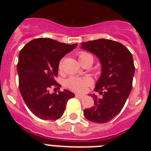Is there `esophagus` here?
<instances>
[{
  "instance_id": "obj_1",
  "label": "esophagus",
  "mask_w": 151,
  "mask_h": 151,
  "mask_svg": "<svg viewBox=\"0 0 151 151\" xmlns=\"http://www.w3.org/2000/svg\"><path fill=\"white\" fill-rule=\"evenodd\" d=\"M76 97H78V98H83V97H85V95H84V94H76Z\"/></svg>"
}]
</instances>
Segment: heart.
Segmentation results:
<instances>
[{
  "label": "heart",
  "mask_w": 151,
  "mask_h": 151,
  "mask_svg": "<svg viewBox=\"0 0 151 151\" xmlns=\"http://www.w3.org/2000/svg\"><path fill=\"white\" fill-rule=\"evenodd\" d=\"M78 57L81 63H82L84 61L89 59V58L93 59V57H92L91 54L85 51H80L78 54ZM62 67L63 60H60L59 63V69H62ZM91 85V79L88 77L79 78V77L73 76L68 78L66 82V86L70 90L76 92H84Z\"/></svg>",
  "instance_id": "heart-1"
}]
</instances>
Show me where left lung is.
<instances>
[{"instance_id":"left-lung-1","label":"left lung","mask_w":151,"mask_h":151,"mask_svg":"<svg viewBox=\"0 0 151 151\" xmlns=\"http://www.w3.org/2000/svg\"><path fill=\"white\" fill-rule=\"evenodd\" d=\"M82 48L95 54L102 65L101 76L94 88V106L84 110L91 122L105 123L120 113L132 88L134 65L132 55L123 45L110 39L82 43Z\"/></svg>"}]
</instances>
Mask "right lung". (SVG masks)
Wrapping results in <instances>:
<instances>
[{
    "instance_id": "right-lung-1",
    "label": "right lung",
    "mask_w": 151,
    "mask_h": 151,
    "mask_svg": "<svg viewBox=\"0 0 151 151\" xmlns=\"http://www.w3.org/2000/svg\"><path fill=\"white\" fill-rule=\"evenodd\" d=\"M76 46L40 38L29 41L20 50L17 64L19 91L28 108L39 119H58L68 100L75 97L68 90L50 94L49 89L61 86L54 79L60 60Z\"/></svg>"
}]
</instances>
